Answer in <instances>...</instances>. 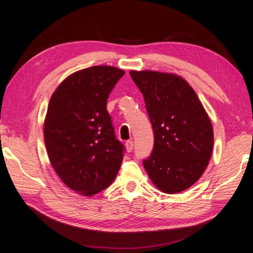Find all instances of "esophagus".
Returning a JSON list of instances; mask_svg holds the SVG:
<instances>
[{
  "label": "esophagus",
  "instance_id": "1",
  "mask_svg": "<svg viewBox=\"0 0 253 253\" xmlns=\"http://www.w3.org/2000/svg\"><path fill=\"white\" fill-rule=\"evenodd\" d=\"M126 148L127 152H132L133 148H134V142L132 140H127L126 142Z\"/></svg>",
  "mask_w": 253,
  "mask_h": 253
}]
</instances>
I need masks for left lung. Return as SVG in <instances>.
Instances as JSON below:
<instances>
[{
    "mask_svg": "<svg viewBox=\"0 0 253 253\" xmlns=\"http://www.w3.org/2000/svg\"><path fill=\"white\" fill-rule=\"evenodd\" d=\"M129 75L143 95L154 132L144 169L160 191L181 192L201 178L209 164L211 121L194 89L179 76L152 71Z\"/></svg>",
    "mask_w": 253,
    "mask_h": 253,
    "instance_id": "8db88e82",
    "label": "left lung"
}]
</instances>
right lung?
<instances>
[{
	"mask_svg": "<svg viewBox=\"0 0 253 253\" xmlns=\"http://www.w3.org/2000/svg\"><path fill=\"white\" fill-rule=\"evenodd\" d=\"M125 71L91 66L72 74L52 94L44 121L49 162L72 190L90 196L108 188L120 169L125 145L106 110Z\"/></svg>",
	"mask_w": 253,
	"mask_h": 253,
	"instance_id": "right-lung-1",
	"label": "right lung"
}]
</instances>
